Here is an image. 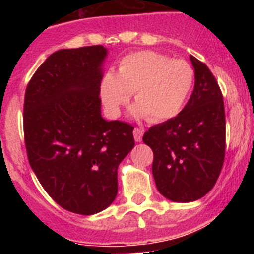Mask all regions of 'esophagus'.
Wrapping results in <instances>:
<instances>
[{"instance_id":"1","label":"esophagus","mask_w":254,"mask_h":254,"mask_svg":"<svg viewBox=\"0 0 254 254\" xmlns=\"http://www.w3.org/2000/svg\"><path fill=\"white\" fill-rule=\"evenodd\" d=\"M142 136H143V129L140 128V127H136V128L133 129L134 140L137 141V142H141V141H142Z\"/></svg>"}]
</instances>
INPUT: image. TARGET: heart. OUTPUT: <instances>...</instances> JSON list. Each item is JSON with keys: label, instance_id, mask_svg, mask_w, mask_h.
Here are the masks:
<instances>
[{"label": "heart", "instance_id": "b5f03b06", "mask_svg": "<svg viewBox=\"0 0 254 254\" xmlns=\"http://www.w3.org/2000/svg\"><path fill=\"white\" fill-rule=\"evenodd\" d=\"M193 84V69L183 60H170L156 52L126 56L116 75H107L100 86L104 107L112 116L133 95V113L149 122H164L181 112Z\"/></svg>", "mask_w": 254, "mask_h": 254}]
</instances>
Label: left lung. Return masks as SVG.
Instances as JSON below:
<instances>
[{"instance_id":"left-lung-1","label":"left lung","mask_w":254,"mask_h":254,"mask_svg":"<svg viewBox=\"0 0 254 254\" xmlns=\"http://www.w3.org/2000/svg\"><path fill=\"white\" fill-rule=\"evenodd\" d=\"M194 89L181 113L152 126L143 142L154 152L152 176L158 190L174 202H190L208 193L225 158V109L216 78L190 56Z\"/></svg>"}]
</instances>
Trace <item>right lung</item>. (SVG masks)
Instances as JSON below:
<instances>
[{
  "label": "right lung",
  "instance_id": "add662e5",
  "mask_svg": "<svg viewBox=\"0 0 254 254\" xmlns=\"http://www.w3.org/2000/svg\"><path fill=\"white\" fill-rule=\"evenodd\" d=\"M103 46L61 49L30 78L24 99L29 164L62 208L93 215L114 201L117 170L134 146L133 127L100 113Z\"/></svg>",
  "mask_w": 254,
  "mask_h": 254
}]
</instances>
